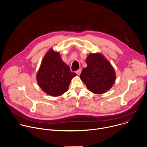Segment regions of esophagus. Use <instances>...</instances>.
Returning <instances> with one entry per match:
<instances>
[{"mask_svg": "<svg viewBox=\"0 0 147 147\" xmlns=\"http://www.w3.org/2000/svg\"><path fill=\"white\" fill-rule=\"evenodd\" d=\"M81 73V69H78V70H77V71H76V73L77 75H80Z\"/></svg>", "mask_w": 147, "mask_h": 147, "instance_id": "1", "label": "esophagus"}]
</instances>
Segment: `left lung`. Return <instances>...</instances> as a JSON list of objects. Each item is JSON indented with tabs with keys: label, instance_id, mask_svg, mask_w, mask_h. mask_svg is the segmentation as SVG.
Segmentation results:
<instances>
[{
	"label": "left lung",
	"instance_id": "1",
	"mask_svg": "<svg viewBox=\"0 0 147 147\" xmlns=\"http://www.w3.org/2000/svg\"><path fill=\"white\" fill-rule=\"evenodd\" d=\"M87 67L80 74L88 90L95 94L108 91L115 82L116 76L110 63L99 53L90 54L86 59Z\"/></svg>",
	"mask_w": 147,
	"mask_h": 147
}]
</instances>
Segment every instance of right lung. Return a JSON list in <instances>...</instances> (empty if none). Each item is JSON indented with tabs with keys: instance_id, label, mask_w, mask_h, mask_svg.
<instances>
[{
	"instance_id": "right-lung-1",
	"label": "right lung",
	"mask_w": 147,
	"mask_h": 147,
	"mask_svg": "<svg viewBox=\"0 0 147 147\" xmlns=\"http://www.w3.org/2000/svg\"><path fill=\"white\" fill-rule=\"evenodd\" d=\"M76 76L61 58L60 54L50 49L44 57L37 74V81L41 89L52 96L65 93L71 79Z\"/></svg>"
}]
</instances>
